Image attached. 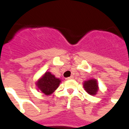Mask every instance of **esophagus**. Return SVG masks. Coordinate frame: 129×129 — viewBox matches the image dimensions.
Returning <instances> with one entry per match:
<instances>
[{"label":"esophagus","mask_w":129,"mask_h":129,"mask_svg":"<svg viewBox=\"0 0 129 129\" xmlns=\"http://www.w3.org/2000/svg\"><path fill=\"white\" fill-rule=\"evenodd\" d=\"M73 78H74V77H73V76H71V77H68V78H66V79H67V80H69V79H73Z\"/></svg>","instance_id":"obj_1"}]
</instances>
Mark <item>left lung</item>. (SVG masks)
<instances>
[{"instance_id": "left-lung-1", "label": "left lung", "mask_w": 129, "mask_h": 129, "mask_svg": "<svg viewBox=\"0 0 129 129\" xmlns=\"http://www.w3.org/2000/svg\"><path fill=\"white\" fill-rule=\"evenodd\" d=\"M83 86L86 92L90 95H95L99 90V86L97 79H90L83 83Z\"/></svg>"}]
</instances>
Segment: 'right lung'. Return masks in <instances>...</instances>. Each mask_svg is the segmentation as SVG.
<instances>
[{"label": "right lung", "instance_id": "right-lung-1", "mask_svg": "<svg viewBox=\"0 0 129 129\" xmlns=\"http://www.w3.org/2000/svg\"><path fill=\"white\" fill-rule=\"evenodd\" d=\"M61 82V79L56 78L50 72H45L36 82V86L43 94L50 95L56 90Z\"/></svg>", "mask_w": 129, "mask_h": 129}]
</instances>
